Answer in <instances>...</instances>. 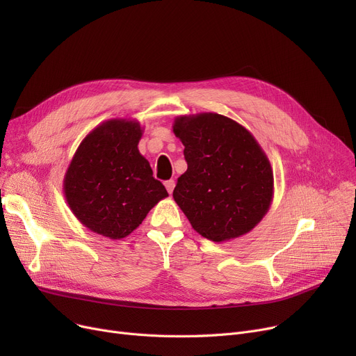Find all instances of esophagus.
Returning <instances> with one entry per match:
<instances>
[{
	"instance_id": "esophagus-1",
	"label": "esophagus",
	"mask_w": 356,
	"mask_h": 356,
	"mask_svg": "<svg viewBox=\"0 0 356 356\" xmlns=\"http://www.w3.org/2000/svg\"><path fill=\"white\" fill-rule=\"evenodd\" d=\"M164 186H165L167 192L172 195V193H173V189H175V186H176V183H175V180H167V181L164 183Z\"/></svg>"
}]
</instances>
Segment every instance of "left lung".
Returning a JSON list of instances; mask_svg holds the SVG:
<instances>
[{"instance_id": "8db88e82", "label": "left lung", "mask_w": 356, "mask_h": 356, "mask_svg": "<svg viewBox=\"0 0 356 356\" xmlns=\"http://www.w3.org/2000/svg\"><path fill=\"white\" fill-rule=\"evenodd\" d=\"M173 133L188 161L173 197L192 228L213 242L252 231L274 195L270 160L254 136L215 112L177 117Z\"/></svg>"}]
</instances>
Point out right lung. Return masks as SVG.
Wrapping results in <instances>:
<instances>
[{"label": "right lung", "instance_id": "add662e5", "mask_svg": "<svg viewBox=\"0 0 356 356\" xmlns=\"http://www.w3.org/2000/svg\"><path fill=\"white\" fill-rule=\"evenodd\" d=\"M138 121L108 120L82 140L63 179L73 215L89 231L109 239L128 236L168 196L138 152Z\"/></svg>", "mask_w": 356, "mask_h": 356}]
</instances>
